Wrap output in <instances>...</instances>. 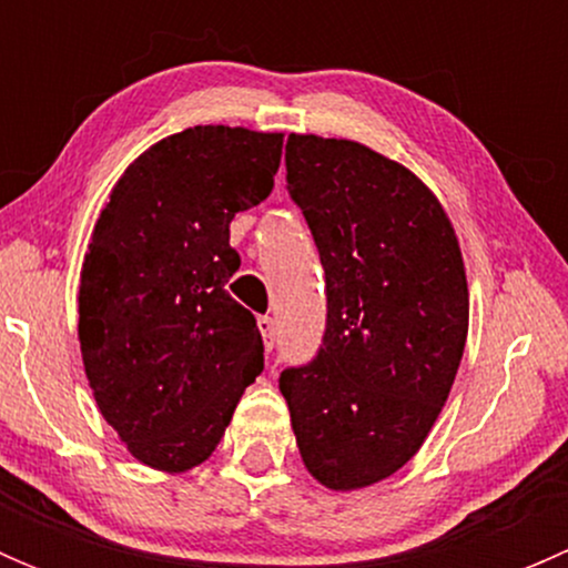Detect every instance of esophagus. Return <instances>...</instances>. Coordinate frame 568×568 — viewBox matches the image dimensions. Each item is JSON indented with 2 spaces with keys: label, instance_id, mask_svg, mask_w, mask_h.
Here are the masks:
<instances>
[{
  "label": "esophagus",
  "instance_id": "34e87169",
  "mask_svg": "<svg viewBox=\"0 0 568 568\" xmlns=\"http://www.w3.org/2000/svg\"><path fill=\"white\" fill-rule=\"evenodd\" d=\"M257 329H261L263 346H266V352H272L274 343H277V326H274V318L272 316H261V318H257Z\"/></svg>",
  "mask_w": 568,
  "mask_h": 568
}]
</instances>
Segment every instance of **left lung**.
Returning a JSON list of instances; mask_svg holds the SVG:
<instances>
[{
	"label": "left lung",
	"mask_w": 568,
	"mask_h": 568,
	"mask_svg": "<svg viewBox=\"0 0 568 568\" xmlns=\"http://www.w3.org/2000/svg\"><path fill=\"white\" fill-rule=\"evenodd\" d=\"M285 170L324 266L326 329L280 393L313 478L363 489L417 454L448 400L469 318L459 242L426 183L359 142L291 134Z\"/></svg>",
	"instance_id": "left-lung-1"
}]
</instances>
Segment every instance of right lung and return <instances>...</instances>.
Returning <instances> with one entry per match:
<instances>
[{
	"label": "right lung",
	"instance_id": "right-lung-1",
	"mask_svg": "<svg viewBox=\"0 0 568 568\" xmlns=\"http://www.w3.org/2000/svg\"><path fill=\"white\" fill-rule=\"evenodd\" d=\"M283 134L194 125L142 153L84 255L79 341L95 404L148 467L214 454L263 371L255 316L227 294L231 222L268 197Z\"/></svg>",
	"mask_w": 568,
	"mask_h": 568
}]
</instances>
